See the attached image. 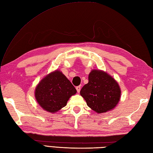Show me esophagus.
Here are the masks:
<instances>
[{
	"mask_svg": "<svg viewBox=\"0 0 153 153\" xmlns=\"http://www.w3.org/2000/svg\"><path fill=\"white\" fill-rule=\"evenodd\" d=\"M76 88L77 93H79L80 90H81V86H77V87H76Z\"/></svg>",
	"mask_w": 153,
	"mask_h": 153,
	"instance_id": "obj_1",
	"label": "esophagus"
}]
</instances>
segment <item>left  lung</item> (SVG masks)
I'll return each mask as SVG.
<instances>
[{
  "label": "left lung",
  "instance_id": "left-lung-1",
  "mask_svg": "<svg viewBox=\"0 0 153 153\" xmlns=\"http://www.w3.org/2000/svg\"><path fill=\"white\" fill-rule=\"evenodd\" d=\"M120 93L119 85L114 78L99 70L91 71L88 75V83L80 91L87 105L98 113L114 108L120 100Z\"/></svg>",
  "mask_w": 153,
  "mask_h": 153
}]
</instances>
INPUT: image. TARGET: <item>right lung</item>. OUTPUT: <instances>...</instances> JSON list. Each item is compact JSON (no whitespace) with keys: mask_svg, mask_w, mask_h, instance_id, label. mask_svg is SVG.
Masks as SVG:
<instances>
[{"mask_svg":"<svg viewBox=\"0 0 153 153\" xmlns=\"http://www.w3.org/2000/svg\"><path fill=\"white\" fill-rule=\"evenodd\" d=\"M77 91L67 77L56 70L43 78L35 89L37 102L45 111L56 113L66 106Z\"/></svg>","mask_w":153,"mask_h":153,"instance_id":"add662e5","label":"right lung"}]
</instances>
